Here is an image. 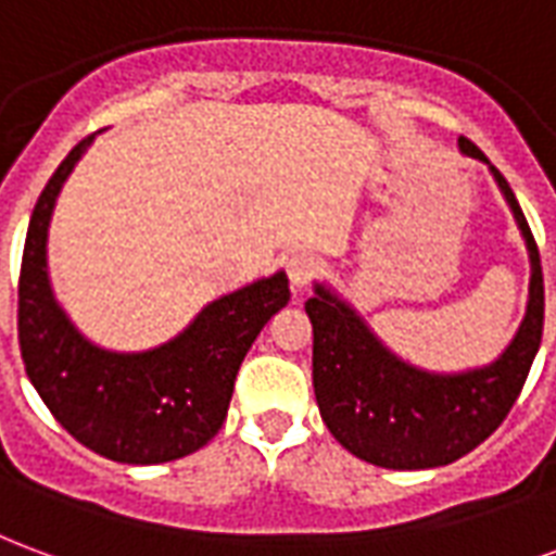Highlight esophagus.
Segmentation results:
<instances>
[{
    "label": "esophagus",
    "instance_id": "obj_1",
    "mask_svg": "<svg viewBox=\"0 0 556 556\" xmlns=\"http://www.w3.org/2000/svg\"><path fill=\"white\" fill-rule=\"evenodd\" d=\"M320 270L318 258L312 256V253H294L289 258V279H291V289L294 291H306L309 289V282L315 279V274Z\"/></svg>",
    "mask_w": 556,
    "mask_h": 556
}]
</instances>
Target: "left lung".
<instances>
[{"mask_svg": "<svg viewBox=\"0 0 556 556\" xmlns=\"http://www.w3.org/2000/svg\"><path fill=\"white\" fill-rule=\"evenodd\" d=\"M466 159L486 164L507 200L530 258L528 306L519 330L495 359L463 371H430L386 344L351 300L315 279L306 300L312 320V382L324 425L341 447L380 468H439L475 451L516 404L542 341L545 289L536 241L519 200L475 143L459 138Z\"/></svg>", "mask_w": 556, "mask_h": 556, "instance_id": "left-lung-1", "label": "left lung"}]
</instances>
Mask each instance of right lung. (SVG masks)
I'll use <instances>...</instances> for the list:
<instances>
[{"label":"right lung","mask_w":556,"mask_h":556,"mask_svg":"<svg viewBox=\"0 0 556 556\" xmlns=\"http://www.w3.org/2000/svg\"><path fill=\"white\" fill-rule=\"evenodd\" d=\"M93 138L70 150L28 220L20 351L40 401L73 439L114 463L155 466L194 454L220 430L250 344L289 303V277L274 270L220 294L174 339L147 351H111L90 341L55 298L47 244L61 188Z\"/></svg>","instance_id":"add662e5"}]
</instances>
